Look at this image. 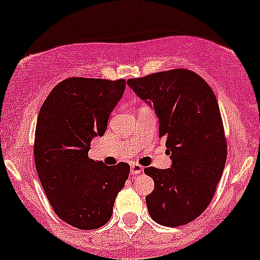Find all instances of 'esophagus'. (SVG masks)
<instances>
[{"label":"esophagus","mask_w":260,"mask_h":260,"mask_svg":"<svg viewBox=\"0 0 260 260\" xmlns=\"http://www.w3.org/2000/svg\"><path fill=\"white\" fill-rule=\"evenodd\" d=\"M143 171V167L138 164L131 165V175H138Z\"/></svg>","instance_id":"esophagus-1"}]
</instances>
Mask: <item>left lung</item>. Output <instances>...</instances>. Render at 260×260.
Here are the masks:
<instances>
[{
    "label": "left lung",
    "instance_id": "1",
    "mask_svg": "<svg viewBox=\"0 0 260 260\" xmlns=\"http://www.w3.org/2000/svg\"><path fill=\"white\" fill-rule=\"evenodd\" d=\"M153 107L159 137L166 140L171 169L147 167L154 181L146 196L152 219L165 226L195 220L210 204L226 161V140L219 104L200 75L187 69L154 73L127 81Z\"/></svg>",
    "mask_w": 260,
    "mask_h": 260
}]
</instances>
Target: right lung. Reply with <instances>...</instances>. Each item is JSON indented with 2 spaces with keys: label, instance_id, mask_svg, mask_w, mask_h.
<instances>
[{
  "label": "right lung",
  "instance_id": "obj_1",
  "mask_svg": "<svg viewBox=\"0 0 260 260\" xmlns=\"http://www.w3.org/2000/svg\"><path fill=\"white\" fill-rule=\"evenodd\" d=\"M125 80L68 78L44 102L35 131L36 171L55 214L81 230L108 222L129 165L107 166L89 158L90 142L103 136Z\"/></svg>",
  "mask_w": 260,
  "mask_h": 260
}]
</instances>
